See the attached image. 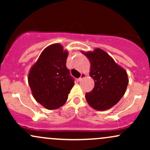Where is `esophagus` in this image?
I'll use <instances>...</instances> for the list:
<instances>
[{"instance_id": "1", "label": "esophagus", "mask_w": 150, "mask_h": 150, "mask_svg": "<svg viewBox=\"0 0 150 150\" xmlns=\"http://www.w3.org/2000/svg\"><path fill=\"white\" fill-rule=\"evenodd\" d=\"M85 77H86V74H85V73H82V74H81L80 77L78 79V80H79V81H82V80H83L84 78H85Z\"/></svg>"}]
</instances>
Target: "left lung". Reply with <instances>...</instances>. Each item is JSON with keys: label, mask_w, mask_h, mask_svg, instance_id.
<instances>
[{"label": "left lung", "mask_w": 150, "mask_h": 150, "mask_svg": "<svg viewBox=\"0 0 150 150\" xmlns=\"http://www.w3.org/2000/svg\"><path fill=\"white\" fill-rule=\"evenodd\" d=\"M90 62L89 75L94 87L85 98L89 106L97 111H105L116 105L124 95L128 85L126 70L118 65L104 50L81 51Z\"/></svg>", "instance_id": "obj_1"}]
</instances>
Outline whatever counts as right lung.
<instances>
[{
  "label": "right lung",
  "mask_w": 150,
  "mask_h": 150,
  "mask_svg": "<svg viewBox=\"0 0 150 150\" xmlns=\"http://www.w3.org/2000/svg\"><path fill=\"white\" fill-rule=\"evenodd\" d=\"M68 52L60 44L46 48L29 72L28 82L35 100L49 110L66 102L74 85L66 67Z\"/></svg>",
  "instance_id": "add662e5"
}]
</instances>
